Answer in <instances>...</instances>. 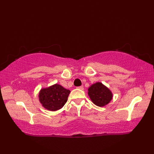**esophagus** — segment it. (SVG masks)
Returning <instances> with one entry per match:
<instances>
[{
    "label": "esophagus",
    "instance_id": "1",
    "mask_svg": "<svg viewBox=\"0 0 154 154\" xmlns=\"http://www.w3.org/2000/svg\"><path fill=\"white\" fill-rule=\"evenodd\" d=\"M77 88H78V89H79V90H83V86H79V87H77Z\"/></svg>",
    "mask_w": 154,
    "mask_h": 154
}]
</instances>
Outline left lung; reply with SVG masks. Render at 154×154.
Returning <instances> with one entry per match:
<instances>
[{
  "label": "left lung",
  "instance_id": "left-lung-1",
  "mask_svg": "<svg viewBox=\"0 0 154 154\" xmlns=\"http://www.w3.org/2000/svg\"><path fill=\"white\" fill-rule=\"evenodd\" d=\"M88 94L92 103L98 106L106 105L113 98V94L111 90L100 82L91 85L88 88Z\"/></svg>",
  "mask_w": 154,
  "mask_h": 154
}]
</instances>
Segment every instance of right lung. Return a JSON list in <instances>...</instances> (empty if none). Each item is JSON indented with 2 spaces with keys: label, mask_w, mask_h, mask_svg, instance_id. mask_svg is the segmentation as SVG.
<instances>
[{
  "label": "right lung",
  "mask_w": 154,
  "mask_h": 154,
  "mask_svg": "<svg viewBox=\"0 0 154 154\" xmlns=\"http://www.w3.org/2000/svg\"><path fill=\"white\" fill-rule=\"evenodd\" d=\"M70 92L71 91L56 83L41 89L38 94V98L44 108L55 111L60 109L65 105Z\"/></svg>",
  "instance_id": "add662e5"
}]
</instances>
